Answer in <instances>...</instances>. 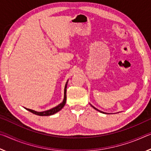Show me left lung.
Segmentation results:
<instances>
[{"mask_svg": "<svg viewBox=\"0 0 151 151\" xmlns=\"http://www.w3.org/2000/svg\"><path fill=\"white\" fill-rule=\"evenodd\" d=\"M91 105L92 106H93V108H94V109H95V110H96V111H99V112H101V113H104V114H109V113H106V112H103V111H99V109H97L96 108H95V107H94V106H93V105H92V104H91Z\"/></svg>", "mask_w": 151, "mask_h": 151, "instance_id": "1", "label": "left lung"}]
</instances>
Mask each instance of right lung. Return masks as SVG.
<instances>
[{
    "instance_id": "obj_1",
    "label": "right lung",
    "mask_w": 151,
    "mask_h": 151,
    "mask_svg": "<svg viewBox=\"0 0 151 151\" xmlns=\"http://www.w3.org/2000/svg\"><path fill=\"white\" fill-rule=\"evenodd\" d=\"M68 81L66 83V85L65 86V90H64V99H63V101L61 103H60L58 105H57V106L54 107V108L49 109V110H47V111H42V112H38V111H35L34 110H32V109H27V108H24L25 109H27V111H30V112H32V113L35 114H37V115H39V116H50V115H52V114H55V113H57L58 111H60L61 109H62L64 106L66 104V87H67V85H68Z\"/></svg>"
}]
</instances>
